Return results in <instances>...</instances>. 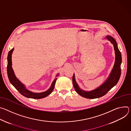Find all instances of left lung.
<instances>
[{"mask_svg":"<svg viewBox=\"0 0 131 131\" xmlns=\"http://www.w3.org/2000/svg\"><path fill=\"white\" fill-rule=\"evenodd\" d=\"M106 38L109 40L114 46L115 50V60L113 68L108 78L102 85L98 88L91 91H84L81 90L75 81L74 74L72 78V82L75 91L80 96L86 98L94 99L102 97L106 95L112 88L118 82L121 73V64L122 62V57L121 52L119 50L118 45L115 40L110 36H107Z\"/></svg>","mask_w":131,"mask_h":131,"instance_id":"1","label":"left lung"}]
</instances>
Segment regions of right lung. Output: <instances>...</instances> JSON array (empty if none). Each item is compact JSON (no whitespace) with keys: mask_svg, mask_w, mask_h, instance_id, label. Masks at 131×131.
I'll list each match as a JSON object with an SVG mask.
<instances>
[{"mask_svg":"<svg viewBox=\"0 0 131 131\" xmlns=\"http://www.w3.org/2000/svg\"><path fill=\"white\" fill-rule=\"evenodd\" d=\"M14 50V48H12L11 50L9 51L7 57V74L9 80L11 83V84L19 92L24 96L25 97L33 98V99H40L47 97L49 94H50L54 89V87L55 85L56 81L57 78L55 79L52 82L50 88L46 91L42 93H36L32 92L30 91L27 90L25 87V85L23 84L16 77L15 74L14 73L13 70L12 68V60H11V56L12 52ZM59 75V74L57 75V77Z\"/></svg>","mask_w":131,"mask_h":131,"instance_id":"obj_1","label":"right lung"}]
</instances>
